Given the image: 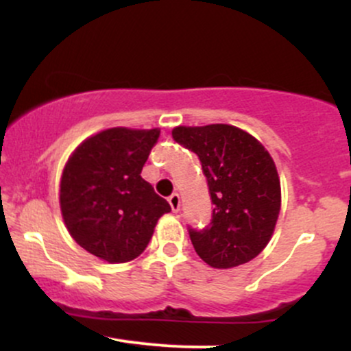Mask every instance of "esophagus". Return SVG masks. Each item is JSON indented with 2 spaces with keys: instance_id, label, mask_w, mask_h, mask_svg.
<instances>
[{
  "instance_id": "esophagus-1",
  "label": "esophagus",
  "mask_w": 351,
  "mask_h": 351,
  "mask_svg": "<svg viewBox=\"0 0 351 351\" xmlns=\"http://www.w3.org/2000/svg\"><path fill=\"white\" fill-rule=\"evenodd\" d=\"M168 203H170L173 213H178L180 211V204H181V199H180L178 193H173L170 198H168Z\"/></svg>"
}]
</instances>
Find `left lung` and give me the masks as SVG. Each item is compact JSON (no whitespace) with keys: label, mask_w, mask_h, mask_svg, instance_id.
<instances>
[{"label":"left lung","mask_w":351,"mask_h":351,"mask_svg":"<svg viewBox=\"0 0 351 351\" xmlns=\"http://www.w3.org/2000/svg\"><path fill=\"white\" fill-rule=\"evenodd\" d=\"M175 142L198 155L215 204L211 223L189 229L193 247L215 269L259 256L280 211V180L264 145L234 125L175 127Z\"/></svg>","instance_id":"left-lung-1"}]
</instances>
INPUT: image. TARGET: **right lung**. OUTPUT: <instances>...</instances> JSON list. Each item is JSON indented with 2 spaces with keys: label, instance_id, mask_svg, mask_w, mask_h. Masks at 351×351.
<instances>
[{
  "label": "right lung",
  "instance_id": "add662e5",
  "mask_svg": "<svg viewBox=\"0 0 351 351\" xmlns=\"http://www.w3.org/2000/svg\"><path fill=\"white\" fill-rule=\"evenodd\" d=\"M158 128L114 127L72 152L60 176L59 204L67 231L87 252L110 264L134 261L171 208L140 173Z\"/></svg>",
  "mask_w": 351,
  "mask_h": 351
}]
</instances>
